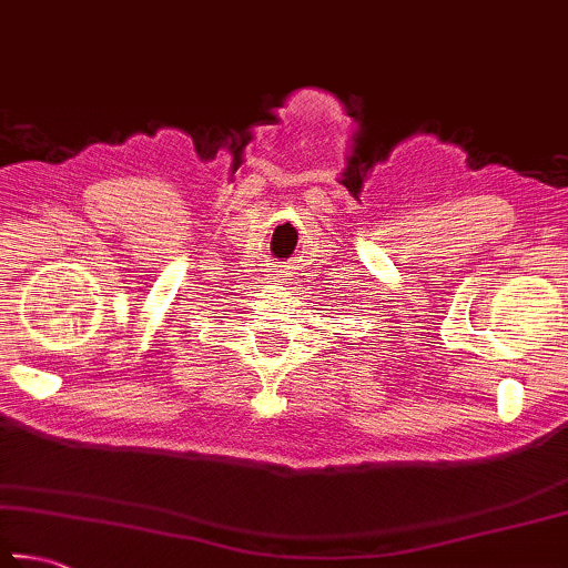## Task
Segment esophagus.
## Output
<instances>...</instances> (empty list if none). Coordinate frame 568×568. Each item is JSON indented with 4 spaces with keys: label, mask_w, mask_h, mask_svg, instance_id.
I'll return each instance as SVG.
<instances>
[{
    "label": "esophagus",
    "mask_w": 568,
    "mask_h": 568,
    "mask_svg": "<svg viewBox=\"0 0 568 568\" xmlns=\"http://www.w3.org/2000/svg\"><path fill=\"white\" fill-rule=\"evenodd\" d=\"M287 281V265H277V267H273V273H271V283H285Z\"/></svg>",
    "instance_id": "obj_1"
}]
</instances>
